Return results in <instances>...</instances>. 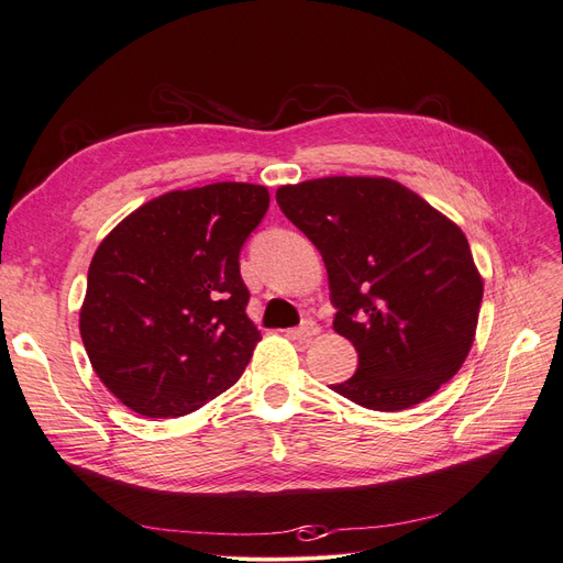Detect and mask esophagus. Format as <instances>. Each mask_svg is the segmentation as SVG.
I'll return each mask as SVG.
<instances>
[{"label": "esophagus", "mask_w": 563, "mask_h": 563, "mask_svg": "<svg viewBox=\"0 0 563 563\" xmlns=\"http://www.w3.org/2000/svg\"><path fill=\"white\" fill-rule=\"evenodd\" d=\"M317 333H319V323L312 321V319H308V321H302L298 329L288 331L286 335L294 338V340H300V343H308V340H312Z\"/></svg>", "instance_id": "obj_1"}]
</instances>
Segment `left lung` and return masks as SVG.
I'll return each mask as SVG.
<instances>
[{
	"label": "left lung",
	"mask_w": 563,
	"mask_h": 563,
	"mask_svg": "<svg viewBox=\"0 0 563 563\" xmlns=\"http://www.w3.org/2000/svg\"><path fill=\"white\" fill-rule=\"evenodd\" d=\"M277 203L319 249L333 329L360 354L354 376L331 389L371 411H404L449 383L484 296L463 230L389 178L282 185Z\"/></svg>",
	"instance_id": "obj_1"
}]
</instances>
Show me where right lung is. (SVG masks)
Segmentation results:
<instances>
[{"label": "right lung", "instance_id": "right-lung-1", "mask_svg": "<svg viewBox=\"0 0 563 563\" xmlns=\"http://www.w3.org/2000/svg\"><path fill=\"white\" fill-rule=\"evenodd\" d=\"M267 207V187L251 183L174 190L100 242L79 331L98 378L131 411L187 416L240 380L261 340L240 251Z\"/></svg>", "mask_w": 563, "mask_h": 563}]
</instances>
